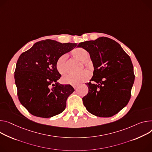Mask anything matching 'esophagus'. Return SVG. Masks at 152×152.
Masks as SVG:
<instances>
[{
	"label": "esophagus",
	"instance_id": "esophagus-1",
	"mask_svg": "<svg viewBox=\"0 0 152 152\" xmlns=\"http://www.w3.org/2000/svg\"><path fill=\"white\" fill-rule=\"evenodd\" d=\"M77 87H78L77 86H73V88H74L75 89H76V88H77Z\"/></svg>",
	"mask_w": 152,
	"mask_h": 152
}]
</instances>
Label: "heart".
Returning <instances> with one entry per match:
<instances>
[{"mask_svg":"<svg viewBox=\"0 0 152 152\" xmlns=\"http://www.w3.org/2000/svg\"><path fill=\"white\" fill-rule=\"evenodd\" d=\"M72 54L75 59L82 62H87L89 58V53L88 52V51L80 47L74 49L72 51ZM66 57L65 55H62V56H60L56 61V68L58 72L61 75H64L66 72ZM90 77V72L85 70L78 74L66 75L62 78V81L64 84L75 86L79 84L82 82L87 80Z\"/></svg>","mask_w":152,"mask_h":152,"instance_id":"heart-1","label":"heart"}]
</instances>
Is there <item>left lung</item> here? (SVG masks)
I'll use <instances>...</instances> for the list:
<instances>
[{
	"mask_svg": "<svg viewBox=\"0 0 152 152\" xmlns=\"http://www.w3.org/2000/svg\"><path fill=\"white\" fill-rule=\"evenodd\" d=\"M77 47L88 51L94 66L86 84L88 93L82 98L84 106L96 116H114L131 97L134 75L130 56L116 41L106 37L80 42Z\"/></svg>",
	"mask_w": 152,
	"mask_h": 152,
	"instance_id": "obj_1",
	"label": "left lung"
}]
</instances>
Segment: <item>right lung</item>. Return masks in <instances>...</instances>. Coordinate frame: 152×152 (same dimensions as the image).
Masks as SVG:
<instances>
[{
  "instance_id": "add662e5",
  "label": "right lung",
  "mask_w": 152,
  "mask_h": 152,
  "mask_svg": "<svg viewBox=\"0 0 152 152\" xmlns=\"http://www.w3.org/2000/svg\"><path fill=\"white\" fill-rule=\"evenodd\" d=\"M76 45L47 39L20 54L15 72V83L20 102L31 115L48 118L65 110L66 99L75 89L58 82L61 75L56 62Z\"/></svg>"
}]
</instances>
